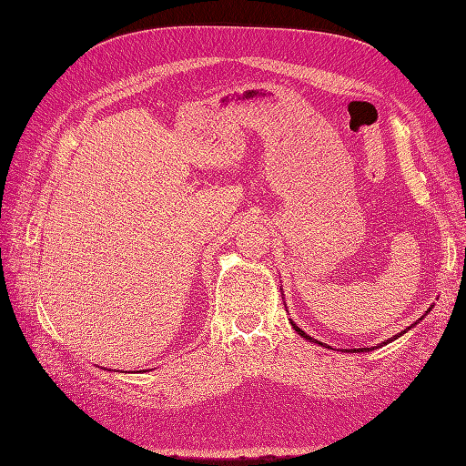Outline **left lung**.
Segmentation results:
<instances>
[{
	"label": "left lung",
	"mask_w": 466,
	"mask_h": 466,
	"mask_svg": "<svg viewBox=\"0 0 466 466\" xmlns=\"http://www.w3.org/2000/svg\"><path fill=\"white\" fill-rule=\"evenodd\" d=\"M428 311H431V307L428 309ZM421 319H424V317H421ZM421 319H420V320H421ZM289 322H291V327H293V330H295V332H298V334H299L301 338H305V340H307V342H315V344H319V346H322V348H330V346H327V344H322L320 340H315V338H313V336H309V334H307L305 330H301V329L298 327V324H295V322H293L291 319H289ZM414 327H416V322H414V324H410V327H408L406 330H402L400 334H394L392 338H389V340H385V342H383V346H385V344H389V342H392V340H397V338H400V336H402L404 332H408V330H410V329H414ZM375 348H380V344H379V346H373V348H358V350L354 348V350H351V354H360V351H371V350H375ZM330 350H332V348H330ZM344 351H350V350H344Z\"/></svg>",
	"instance_id": "8db88e82"
}]
</instances>
